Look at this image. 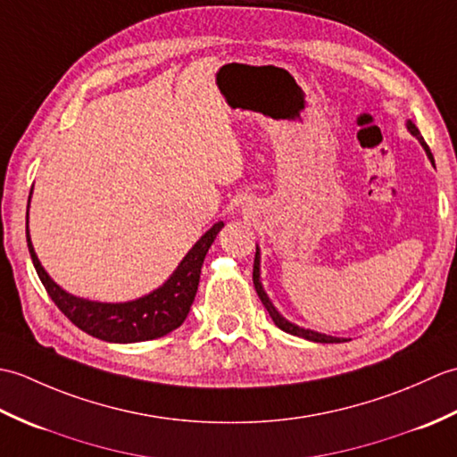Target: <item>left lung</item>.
Segmentation results:
<instances>
[{
	"label": "left lung",
	"mask_w": 457,
	"mask_h": 457,
	"mask_svg": "<svg viewBox=\"0 0 457 457\" xmlns=\"http://www.w3.org/2000/svg\"><path fill=\"white\" fill-rule=\"evenodd\" d=\"M406 129H409L411 135H414V137L419 139V143L422 145V149L426 151V154H428L430 162L434 164V157H432V153H430V149H428V145H426V141L422 139L420 131L416 129V125H414L411 120L406 121ZM253 285H255V290H257V295H259V298H261V303H263V306L267 308L269 316L273 318L275 326L283 329V332H287V334H290V336H298V337L310 339V342H316V344H339V342H347V339H342V337L326 336V334L314 332V329L300 328V326H296V324H293V322H288V320L278 312V310L273 306V303H270V300H269L263 285H261V249H259V245H257V251H255V263H253Z\"/></svg>",
	"instance_id": "8db88e82"
}]
</instances>
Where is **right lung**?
<instances>
[{"mask_svg":"<svg viewBox=\"0 0 457 457\" xmlns=\"http://www.w3.org/2000/svg\"><path fill=\"white\" fill-rule=\"evenodd\" d=\"M29 202H31V196H29ZM221 228L223 221L213 223L206 234L192 245L179 267L172 270V275L159 288H154L153 293L141 298L128 300V303H98V300L74 296L58 287L48 277L33 249L31 236H29V210L27 247L29 253H31L37 275L46 288L48 296L53 298L58 310L74 326H79L86 334L104 339V342L135 344L167 336L187 320L198 290L204 257H206L210 245L213 244Z\"/></svg>","mask_w":457,"mask_h":457,"instance_id":"obj_1","label":"right lung"}]
</instances>
